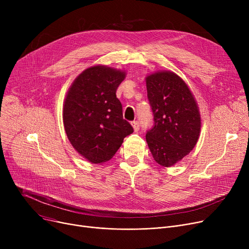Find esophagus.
<instances>
[{
    "label": "esophagus",
    "instance_id": "obj_1",
    "mask_svg": "<svg viewBox=\"0 0 249 249\" xmlns=\"http://www.w3.org/2000/svg\"><path fill=\"white\" fill-rule=\"evenodd\" d=\"M131 125H132V127H133V129H134V131L137 132L138 130H139V128H140L139 122H138V121H133V122L131 123Z\"/></svg>",
    "mask_w": 249,
    "mask_h": 249
}]
</instances>
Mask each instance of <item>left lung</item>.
I'll use <instances>...</instances> for the list:
<instances>
[{
    "label": "left lung",
    "instance_id": "left-lung-1",
    "mask_svg": "<svg viewBox=\"0 0 249 249\" xmlns=\"http://www.w3.org/2000/svg\"><path fill=\"white\" fill-rule=\"evenodd\" d=\"M154 126L146 142L154 160L175 165L197 144L201 114L189 86L174 71H160L145 77Z\"/></svg>",
    "mask_w": 249,
    "mask_h": 249
}]
</instances>
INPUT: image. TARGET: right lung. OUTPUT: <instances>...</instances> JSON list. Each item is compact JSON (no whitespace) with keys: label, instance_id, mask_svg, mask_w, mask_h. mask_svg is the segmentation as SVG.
I'll use <instances>...</instances> for the list:
<instances>
[{"label":"right lung","instance_id":"obj_1","mask_svg":"<svg viewBox=\"0 0 249 249\" xmlns=\"http://www.w3.org/2000/svg\"><path fill=\"white\" fill-rule=\"evenodd\" d=\"M126 71L94 65L78 74L63 103V125L72 147L91 163L110 160L133 132L116 90Z\"/></svg>","mask_w":249,"mask_h":249}]
</instances>
